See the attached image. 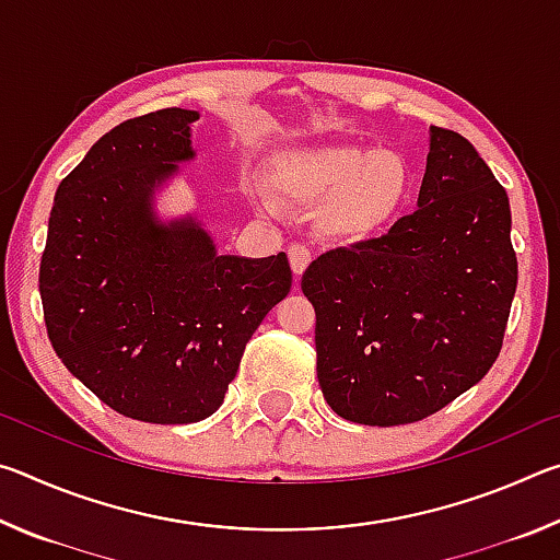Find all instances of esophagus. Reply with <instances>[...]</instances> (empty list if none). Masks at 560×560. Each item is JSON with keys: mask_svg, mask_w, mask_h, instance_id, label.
Instances as JSON below:
<instances>
[{"mask_svg": "<svg viewBox=\"0 0 560 560\" xmlns=\"http://www.w3.org/2000/svg\"><path fill=\"white\" fill-rule=\"evenodd\" d=\"M289 264H291L293 277L301 279L303 271H306L311 264V252L303 244H291L289 246Z\"/></svg>", "mask_w": 560, "mask_h": 560, "instance_id": "esophagus-1", "label": "esophagus"}]
</instances>
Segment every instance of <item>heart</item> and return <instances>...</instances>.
<instances>
[{
    "label": "heart",
    "instance_id": "b5f03b06",
    "mask_svg": "<svg viewBox=\"0 0 560 560\" xmlns=\"http://www.w3.org/2000/svg\"><path fill=\"white\" fill-rule=\"evenodd\" d=\"M267 177L281 200L314 207L316 232L336 244L383 236L410 207L417 175L405 153L365 143H311L269 158ZM261 212L277 214L264 189H252Z\"/></svg>",
    "mask_w": 560,
    "mask_h": 560
}]
</instances>
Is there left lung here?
Listing matches in <instances>:
<instances>
[{
	"label": "left lung",
	"instance_id": "obj_1",
	"mask_svg": "<svg viewBox=\"0 0 560 560\" xmlns=\"http://www.w3.org/2000/svg\"><path fill=\"white\" fill-rule=\"evenodd\" d=\"M516 279L506 189L467 138L430 126L417 210L301 279L330 410L371 428L442 410L494 365Z\"/></svg>",
	"mask_w": 560,
	"mask_h": 560
}]
</instances>
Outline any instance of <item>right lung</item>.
Instances as JSON below:
<instances>
[{"label":"right lung","mask_w":560,"mask_h":560,"mask_svg":"<svg viewBox=\"0 0 560 560\" xmlns=\"http://www.w3.org/2000/svg\"><path fill=\"white\" fill-rule=\"evenodd\" d=\"M197 110L106 132L56 189L39 291L49 340L113 410L153 424L214 415L246 340L287 296V254H220L197 212L160 200L197 158Z\"/></svg>","instance_id":"1"}]
</instances>
